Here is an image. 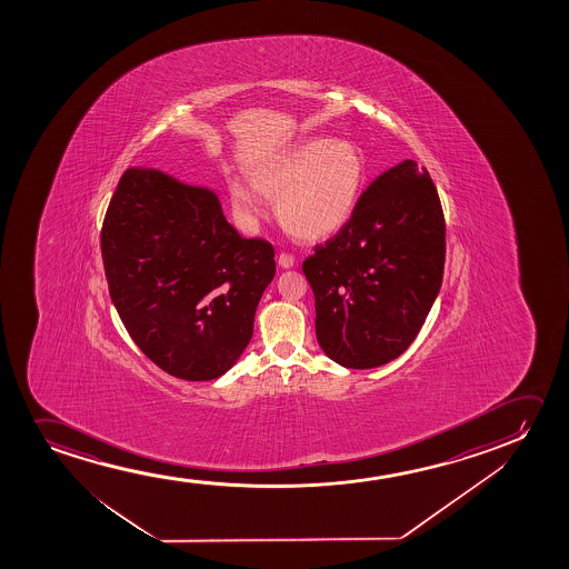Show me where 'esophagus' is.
Segmentation results:
<instances>
[{
    "instance_id": "obj_1",
    "label": "esophagus",
    "mask_w": 569,
    "mask_h": 569,
    "mask_svg": "<svg viewBox=\"0 0 569 569\" xmlns=\"http://www.w3.org/2000/svg\"><path fill=\"white\" fill-rule=\"evenodd\" d=\"M278 264H280L281 268H291V266L296 264V257H293L291 252H280Z\"/></svg>"
}]
</instances>
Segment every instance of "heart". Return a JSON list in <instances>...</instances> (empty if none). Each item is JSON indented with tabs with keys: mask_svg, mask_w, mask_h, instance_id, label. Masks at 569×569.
Instances as JSON below:
<instances>
[{
	"mask_svg": "<svg viewBox=\"0 0 569 569\" xmlns=\"http://www.w3.org/2000/svg\"><path fill=\"white\" fill-rule=\"evenodd\" d=\"M366 159L350 141L320 138L289 149L252 172L254 187L278 198V218L289 233L319 241L335 234L350 219L366 187ZM231 206L242 219L260 216L252 188L233 180Z\"/></svg>",
	"mask_w": 569,
	"mask_h": 569,
	"instance_id": "b5f03b06",
	"label": "heart"
}]
</instances>
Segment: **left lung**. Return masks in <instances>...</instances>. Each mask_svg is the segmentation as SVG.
I'll return each mask as SVG.
<instances>
[{
  "label": "left lung",
  "mask_w": 569,
  "mask_h": 569,
  "mask_svg": "<svg viewBox=\"0 0 569 569\" xmlns=\"http://www.w3.org/2000/svg\"><path fill=\"white\" fill-rule=\"evenodd\" d=\"M443 266V208L429 172L413 161L382 172L305 258L320 348L350 369L397 359L423 327Z\"/></svg>",
  "instance_id": "left-lung-1"
}]
</instances>
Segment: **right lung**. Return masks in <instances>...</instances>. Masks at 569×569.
Wrapping results in <instances>:
<instances>
[{
    "label": "right lung",
    "instance_id": "obj_1",
    "mask_svg": "<svg viewBox=\"0 0 569 569\" xmlns=\"http://www.w3.org/2000/svg\"><path fill=\"white\" fill-rule=\"evenodd\" d=\"M101 252L128 335L164 373L187 381L234 366L276 273L272 242L237 233L211 190L140 167L120 177Z\"/></svg>",
    "mask_w": 569,
    "mask_h": 569
}]
</instances>
